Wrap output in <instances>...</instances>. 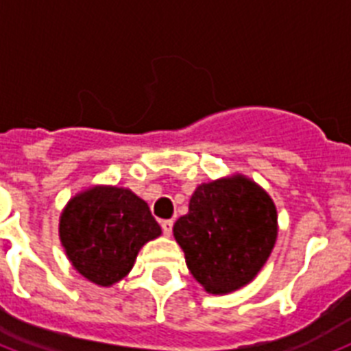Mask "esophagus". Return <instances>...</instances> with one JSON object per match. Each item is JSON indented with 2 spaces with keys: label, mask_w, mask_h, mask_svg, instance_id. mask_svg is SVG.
Instances as JSON below:
<instances>
[{
  "label": "esophagus",
  "mask_w": 351,
  "mask_h": 351,
  "mask_svg": "<svg viewBox=\"0 0 351 351\" xmlns=\"http://www.w3.org/2000/svg\"><path fill=\"white\" fill-rule=\"evenodd\" d=\"M172 228H173V221H161V230H163V233L167 234V237H170V233H172Z\"/></svg>",
  "instance_id": "1"
}]
</instances>
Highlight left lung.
Returning <instances> with one entry per match:
<instances>
[{"label":"left lung","instance_id":"8db88e82","mask_svg":"<svg viewBox=\"0 0 351 351\" xmlns=\"http://www.w3.org/2000/svg\"><path fill=\"white\" fill-rule=\"evenodd\" d=\"M276 234L273 199L244 176L202 182L173 224L190 273L211 294L247 285L267 262Z\"/></svg>","mask_w":351,"mask_h":351}]
</instances>
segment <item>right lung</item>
Returning <instances> with one entry per match:
<instances>
[{"label":"right lung","mask_w":351,"mask_h":351,"mask_svg":"<svg viewBox=\"0 0 351 351\" xmlns=\"http://www.w3.org/2000/svg\"><path fill=\"white\" fill-rule=\"evenodd\" d=\"M159 234L149 204L127 188L93 186L60 213L59 237L69 262L102 287L125 278L140 249Z\"/></svg>","instance_id":"right-lung-1"}]
</instances>
